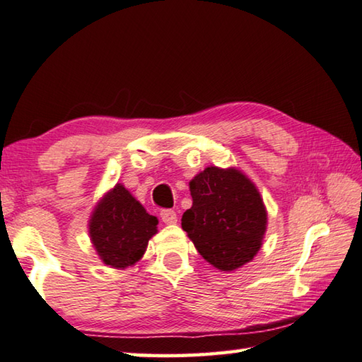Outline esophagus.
Instances as JSON below:
<instances>
[{
  "mask_svg": "<svg viewBox=\"0 0 362 362\" xmlns=\"http://www.w3.org/2000/svg\"><path fill=\"white\" fill-rule=\"evenodd\" d=\"M161 220L166 223V225H174V223H177V214L174 212V210H161Z\"/></svg>",
  "mask_w": 362,
  "mask_h": 362,
  "instance_id": "34e87169",
  "label": "esophagus"
}]
</instances>
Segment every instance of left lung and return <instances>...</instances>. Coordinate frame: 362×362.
I'll use <instances>...</instances> for the list:
<instances>
[{"instance_id": "left-lung-1", "label": "left lung", "mask_w": 362, "mask_h": 362, "mask_svg": "<svg viewBox=\"0 0 362 362\" xmlns=\"http://www.w3.org/2000/svg\"><path fill=\"white\" fill-rule=\"evenodd\" d=\"M193 206L182 228L199 255L220 271H234L261 248L267 214L258 189L238 169L210 166L189 182Z\"/></svg>"}]
</instances>
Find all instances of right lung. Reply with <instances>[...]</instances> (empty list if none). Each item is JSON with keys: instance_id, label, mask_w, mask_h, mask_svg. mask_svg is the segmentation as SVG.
Returning <instances> with one entry per match:
<instances>
[{"instance_id": "add662e5", "label": "right lung", "mask_w": 362, "mask_h": 362, "mask_svg": "<svg viewBox=\"0 0 362 362\" xmlns=\"http://www.w3.org/2000/svg\"><path fill=\"white\" fill-rule=\"evenodd\" d=\"M156 216L148 215L123 185L104 196L90 220V238L104 264L123 269L141 259L156 234Z\"/></svg>"}]
</instances>
